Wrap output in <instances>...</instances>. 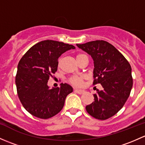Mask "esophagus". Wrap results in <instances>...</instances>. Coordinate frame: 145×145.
Here are the masks:
<instances>
[{"label":"esophagus","instance_id":"34e87169","mask_svg":"<svg viewBox=\"0 0 145 145\" xmlns=\"http://www.w3.org/2000/svg\"><path fill=\"white\" fill-rule=\"evenodd\" d=\"M74 92H76L77 94H83V93L85 92V91H84V90H83V89H74Z\"/></svg>","mask_w":145,"mask_h":145}]
</instances>
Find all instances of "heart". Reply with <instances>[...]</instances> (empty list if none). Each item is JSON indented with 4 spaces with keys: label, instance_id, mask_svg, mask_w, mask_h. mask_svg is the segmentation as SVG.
<instances>
[{
    "label": "heart",
    "instance_id": "obj_1",
    "mask_svg": "<svg viewBox=\"0 0 145 145\" xmlns=\"http://www.w3.org/2000/svg\"><path fill=\"white\" fill-rule=\"evenodd\" d=\"M85 56H87L85 54H78L76 56V60H78L79 59H80L81 57H85ZM61 62V58L58 60V65H60ZM69 83L71 84H72L74 86L76 87H80L83 85V81H84V76H74L71 77L69 80Z\"/></svg>",
    "mask_w": 145,
    "mask_h": 145
}]
</instances>
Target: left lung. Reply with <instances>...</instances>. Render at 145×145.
Wrapping results in <instances>:
<instances>
[{
    "label": "left lung",
    "instance_id": "1",
    "mask_svg": "<svg viewBox=\"0 0 145 145\" xmlns=\"http://www.w3.org/2000/svg\"><path fill=\"white\" fill-rule=\"evenodd\" d=\"M76 45L94 60L93 85L100 83L103 88L94 94V101L85 108L94 118L107 120L117 113L130 95L133 86L131 67L124 56L106 41Z\"/></svg>",
    "mask_w": 145,
    "mask_h": 145
}]
</instances>
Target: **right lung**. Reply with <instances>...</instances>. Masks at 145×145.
<instances>
[{"label": "right lung", "instance_id": "add662e5", "mask_svg": "<svg viewBox=\"0 0 145 145\" xmlns=\"http://www.w3.org/2000/svg\"><path fill=\"white\" fill-rule=\"evenodd\" d=\"M74 48L63 42L44 40L32 46L21 57L15 83L21 103L32 115L48 119L62 109L67 96L73 92L72 87L61 83L60 88L51 89L47 83L57 71L58 57Z\"/></svg>", "mask_w": 145, "mask_h": 145}]
</instances>
